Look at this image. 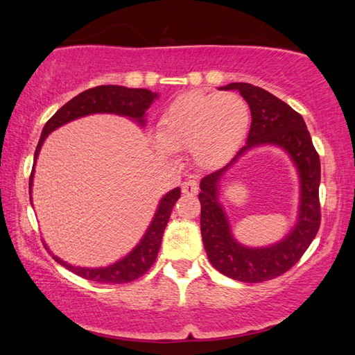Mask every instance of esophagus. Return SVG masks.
Returning a JSON list of instances; mask_svg holds the SVG:
<instances>
[{"label": "esophagus", "mask_w": 355, "mask_h": 355, "mask_svg": "<svg viewBox=\"0 0 355 355\" xmlns=\"http://www.w3.org/2000/svg\"><path fill=\"white\" fill-rule=\"evenodd\" d=\"M182 192L184 195H197L198 192V183L195 180H187L182 184Z\"/></svg>", "instance_id": "1"}]
</instances>
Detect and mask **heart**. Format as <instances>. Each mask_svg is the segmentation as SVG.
Returning a JSON list of instances; mask_svg holds the SVG:
<instances>
[{
  "instance_id": "1",
  "label": "heart",
  "mask_w": 355,
  "mask_h": 355,
  "mask_svg": "<svg viewBox=\"0 0 355 355\" xmlns=\"http://www.w3.org/2000/svg\"><path fill=\"white\" fill-rule=\"evenodd\" d=\"M250 128V108L236 93L191 92L177 97L160 119L157 148L191 150L202 168H216L236 153Z\"/></svg>"
}]
</instances>
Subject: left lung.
Instances as JSON below:
<instances>
[{
  "instance_id": "obj_1",
  "label": "left lung",
  "mask_w": 355,
  "mask_h": 355,
  "mask_svg": "<svg viewBox=\"0 0 355 355\" xmlns=\"http://www.w3.org/2000/svg\"><path fill=\"white\" fill-rule=\"evenodd\" d=\"M221 89H238L250 107L252 125L247 145L225 168L209 173L200 183L201 236L210 263L235 281L256 284L288 271L310 247L320 227V158L302 116L276 96L245 82H233ZM261 144L284 147L293 158L301 177L300 220L279 245L248 249L231 236L227 218L216 200L217 182L225 169L245 150Z\"/></svg>"
}]
</instances>
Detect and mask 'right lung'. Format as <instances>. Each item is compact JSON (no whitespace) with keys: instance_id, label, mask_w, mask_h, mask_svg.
<instances>
[{"instance_id":"1","label":"right lung","mask_w":355,"mask_h":355,"mask_svg":"<svg viewBox=\"0 0 355 355\" xmlns=\"http://www.w3.org/2000/svg\"><path fill=\"white\" fill-rule=\"evenodd\" d=\"M157 97L155 93H150L149 89L145 88H126L120 85H101L96 88H89L87 92L78 94L73 97L70 102H67L64 107L59 108L55 114L50 117V120L45 123L41 139L37 141V146L35 150V162L40 154V149L45 137L55 131L56 128L62 126L65 123L71 122V120L78 117H84L88 114H94V112H112V114H120L135 119L139 123H145L146 110L150 107V103L154 102ZM33 171L30 173L28 180V189L30 195H32V183H33ZM180 198V187L166 193L163 200L158 205V209L155 212V216L153 223H150L149 229L146 230L145 236L140 241V244L134 248V250L116 263H112L110 267L105 268H80L73 267L70 263L61 261L56 256H53L49 250V247L45 245L49 253L53 256V259H56L58 263H61L65 268L73 271L74 275L87 279V281L101 282V284H126L135 281L140 276H143L146 271L153 267L155 262V258L160 250L163 232L168 224L172 207L175 205V201ZM32 202V198H30Z\"/></svg>"}]
</instances>
